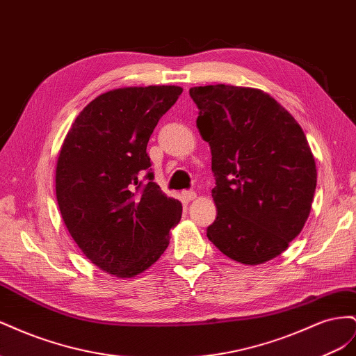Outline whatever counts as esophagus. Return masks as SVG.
I'll list each match as a JSON object with an SVG mask.
<instances>
[{"instance_id": "obj_1", "label": "esophagus", "mask_w": 356, "mask_h": 356, "mask_svg": "<svg viewBox=\"0 0 356 356\" xmlns=\"http://www.w3.org/2000/svg\"><path fill=\"white\" fill-rule=\"evenodd\" d=\"M182 200L184 202H191L196 199V193L195 191H182Z\"/></svg>"}]
</instances>
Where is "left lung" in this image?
Returning <instances> with one entry per match:
<instances>
[{"label":"left lung","mask_w":356,"mask_h":356,"mask_svg":"<svg viewBox=\"0 0 356 356\" xmlns=\"http://www.w3.org/2000/svg\"><path fill=\"white\" fill-rule=\"evenodd\" d=\"M190 96L212 154L217 218L208 239L242 264L272 260L303 230L315 195L303 129L263 90L215 84L191 88Z\"/></svg>","instance_id":"1"}]
</instances>
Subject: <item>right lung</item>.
<instances>
[{"instance_id":"right-lung-1","label":"right lung","mask_w":356,"mask_h":356,"mask_svg":"<svg viewBox=\"0 0 356 356\" xmlns=\"http://www.w3.org/2000/svg\"><path fill=\"white\" fill-rule=\"evenodd\" d=\"M181 93L178 86L102 93L84 106L63 139L56 165L62 220L83 254L117 277L153 266L181 220V202L153 182L147 154L160 117Z\"/></svg>"}]
</instances>
